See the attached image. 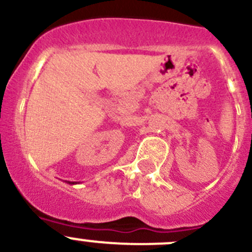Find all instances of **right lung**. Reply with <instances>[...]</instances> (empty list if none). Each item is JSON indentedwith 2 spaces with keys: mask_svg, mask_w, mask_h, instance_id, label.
I'll list each match as a JSON object with an SVG mask.
<instances>
[{
  "mask_svg": "<svg viewBox=\"0 0 252 252\" xmlns=\"http://www.w3.org/2000/svg\"><path fill=\"white\" fill-rule=\"evenodd\" d=\"M67 183H70V185H75V183H74V182H67Z\"/></svg>",
  "mask_w": 252,
  "mask_h": 252,
  "instance_id": "right-lung-1",
  "label": "right lung"
}]
</instances>
